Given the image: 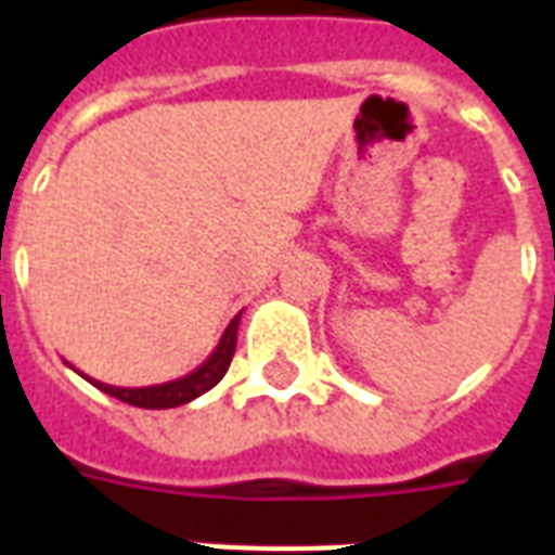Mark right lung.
Listing matches in <instances>:
<instances>
[{"label":"right lung","instance_id":"obj_1","mask_svg":"<svg viewBox=\"0 0 555 555\" xmlns=\"http://www.w3.org/2000/svg\"><path fill=\"white\" fill-rule=\"evenodd\" d=\"M237 326H241V314H234V321L225 326V333L219 338V345L214 348V353L207 357L198 369H193L190 374H183L178 380H169V384H157V386H109L101 384V380H91L86 377L89 384H94L101 392L106 396L118 398L125 404H133V408H145V410H169V408H181V404H190L193 398L205 396L207 389L222 380V374L229 372L231 357H234V348H237Z\"/></svg>","mask_w":555,"mask_h":555}]
</instances>
